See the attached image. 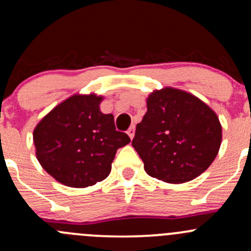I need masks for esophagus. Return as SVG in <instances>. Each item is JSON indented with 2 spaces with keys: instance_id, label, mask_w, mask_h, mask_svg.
<instances>
[{
  "instance_id": "34e87169",
  "label": "esophagus",
  "mask_w": 251,
  "mask_h": 251,
  "mask_svg": "<svg viewBox=\"0 0 251 251\" xmlns=\"http://www.w3.org/2000/svg\"><path fill=\"white\" fill-rule=\"evenodd\" d=\"M127 135H128V137L131 138V140H132V138L135 137V126H131V127L128 128V130H127Z\"/></svg>"
}]
</instances>
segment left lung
Returning a JSON list of instances; mask_svg holds the SVG:
<instances>
[{"label": "left lung", "mask_w": 251, "mask_h": 251, "mask_svg": "<svg viewBox=\"0 0 251 251\" xmlns=\"http://www.w3.org/2000/svg\"><path fill=\"white\" fill-rule=\"evenodd\" d=\"M221 142L222 126L209 105L186 91L164 87L147 98L132 146L149 176L177 184L203 174Z\"/></svg>", "instance_id": "obj_1"}]
</instances>
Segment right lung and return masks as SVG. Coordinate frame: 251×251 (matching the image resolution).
Instances as JSON below:
<instances>
[{"label": "right lung", "instance_id": "obj_1", "mask_svg": "<svg viewBox=\"0 0 251 251\" xmlns=\"http://www.w3.org/2000/svg\"><path fill=\"white\" fill-rule=\"evenodd\" d=\"M102 96L73 95L55 105L35 127L36 158L45 171L68 187L85 188L109 176L116 151L130 143L103 114Z\"/></svg>", "mask_w": 251, "mask_h": 251}]
</instances>
